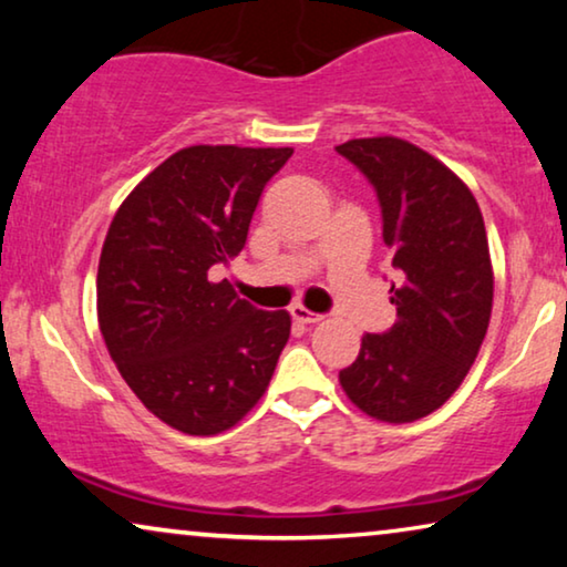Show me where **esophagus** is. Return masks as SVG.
Wrapping results in <instances>:
<instances>
[{
	"label": "esophagus",
	"instance_id": "34e87169",
	"mask_svg": "<svg viewBox=\"0 0 567 567\" xmlns=\"http://www.w3.org/2000/svg\"><path fill=\"white\" fill-rule=\"evenodd\" d=\"M291 317L297 322H301V324H317L322 320V315H317V312H309L307 307H301V305H293L291 307Z\"/></svg>",
	"mask_w": 567,
	"mask_h": 567
}]
</instances>
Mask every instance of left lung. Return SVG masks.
<instances>
[{
  "label": "left lung",
  "instance_id": "left-lung-1",
  "mask_svg": "<svg viewBox=\"0 0 567 567\" xmlns=\"http://www.w3.org/2000/svg\"><path fill=\"white\" fill-rule=\"evenodd\" d=\"M338 152L377 188L382 237L402 278L390 289L398 322L384 336L361 338L340 386L377 421H421L460 390L491 322L483 214L460 175L405 138H351Z\"/></svg>",
  "mask_w": 567,
  "mask_h": 567
}]
</instances>
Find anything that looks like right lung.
Listing matches in <instances>:
<instances>
[{
	"label": "right lung",
	"instance_id": "1",
	"mask_svg": "<svg viewBox=\"0 0 567 567\" xmlns=\"http://www.w3.org/2000/svg\"><path fill=\"white\" fill-rule=\"evenodd\" d=\"M291 146L196 144L169 154L115 212L97 266L107 353L144 408L188 436L231 429L266 394L291 332L208 270L245 247Z\"/></svg>",
	"mask_w": 567,
	"mask_h": 567
}]
</instances>
